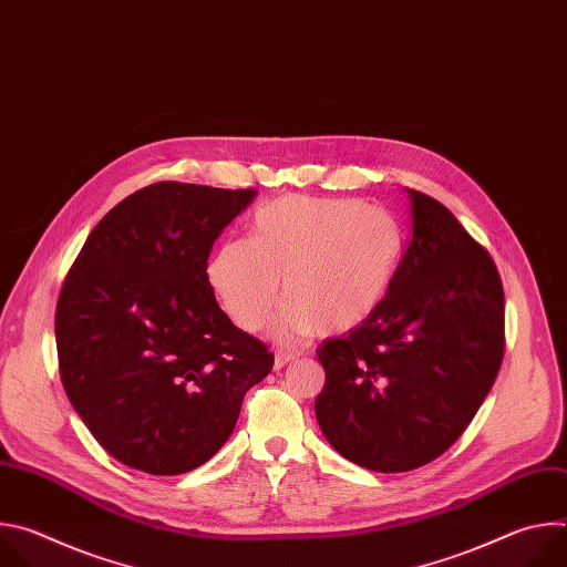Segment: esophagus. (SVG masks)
I'll return each instance as SVG.
<instances>
[{
	"label": "esophagus",
	"mask_w": 567,
	"mask_h": 567,
	"mask_svg": "<svg viewBox=\"0 0 567 567\" xmlns=\"http://www.w3.org/2000/svg\"><path fill=\"white\" fill-rule=\"evenodd\" d=\"M296 359H298V357H296L293 352H278V354H276V361H274V368L280 370V368H285L287 363H291V361H296Z\"/></svg>",
	"instance_id": "1"
}]
</instances>
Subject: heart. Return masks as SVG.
<instances>
[{
	"label": "heart",
	"mask_w": 567,
	"mask_h": 567,
	"mask_svg": "<svg viewBox=\"0 0 567 567\" xmlns=\"http://www.w3.org/2000/svg\"><path fill=\"white\" fill-rule=\"evenodd\" d=\"M403 254L399 221L379 206L339 197H280L228 237L208 260V285L239 330L258 332L280 302L282 339L343 334L385 300Z\"/></svg>",
	"instance_id": "1"
}]
</instances>
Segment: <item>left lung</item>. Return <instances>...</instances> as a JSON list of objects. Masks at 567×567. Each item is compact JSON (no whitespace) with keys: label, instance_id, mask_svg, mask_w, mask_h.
<instances>
[{"label":"left lung","instance_id":"8db88e82","mask_svg":"<svg viewBox=\"0 0 567 567\" xmlns=\"http://www.w3.org/2000/svg\"><path fill=\"white\" fill-rule=\"evenodd\" d=\"M411 245L381 307L316 350L313 411L350 462L401 473L440 457L489 394L505 350V293L489 254L437 199L406 188Z\"/></svg>","mask_w":567,"mask_h":567}]
</instances>
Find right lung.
<instances>
[{"label": "right lung", "instance_id": "obj_1", "mask_svg": "<svg viewBox=\"0 0 567 567\" xmlns=\"http://www.w3.org/2000/svg\"><path fill=\"white\" fill-rule=\"evenodd\" d=\"M256 190L161 182L90 233L58 298L55 346L71 406L118 462L179 475L230 437L274 354L219 309L206 262Z\"/></svg>", "mask_w": 567, "mask_h": 567}]
</instances>
